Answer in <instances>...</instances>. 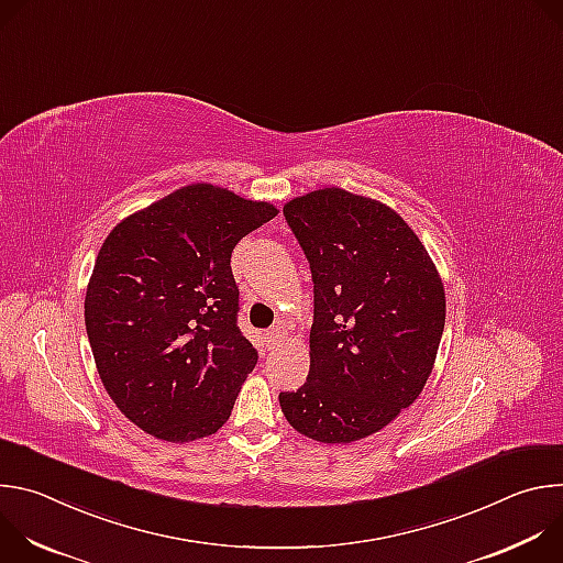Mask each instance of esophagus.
<instances>
[{"label": "esophagus", "instance_id": "obj_1", "mask_svg": "<svg viewBox=\"0 0 563 563\" xmlns=\"http://www.w3.org/2000/svg\"><path fill=\"white\" fill-rule=\"evenodd\" d=\"M283 336H285V330L283 328H272V330H267V334H265V341H267V347L269 350H274L280 341H283Z\"/></svg>", "mask_w": 563, "mask_h": 563}]
</instances>
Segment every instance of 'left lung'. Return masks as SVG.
Returning <instances> with one entry per match:
<instances>
[{"instance_id": "8db88e82", "label": "left lung", "mask_w": 563, "mask_h": 563, "mask_svg": "<svg viewBox=\"0 0 563 563\" xmlns=\"http://www.w3.org/2000/svg\"><path fill=\"white\" fill-rule=\"evenodd\" d=\"M309 263V374L280 391L285 419L323 443L365 439L421 394L443 336L445 291L417 233L389 207L318 189L283 207Z\"/></svg>"}]
</instances>
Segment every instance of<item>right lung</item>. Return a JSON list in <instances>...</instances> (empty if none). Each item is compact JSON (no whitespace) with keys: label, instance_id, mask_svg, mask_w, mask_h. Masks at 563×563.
Segmentation results:
<instances>
[{"label":"right lung","instance_id":"1","mask_svg":"<svg viewBox=\"0 0 563 563\" xmlns=\"http://www.w3.org/2000/svg\"><path fill=\"white\" fill-rule=\"evenodd\" d=\"M269 202L189 185L122 220L98 254L85 323L120 412L174 443L229 419L258 363L238 328L231 252L276 216Z\"/></svg>","mask_w":563,"mask_h":563}]
</instances>
